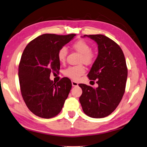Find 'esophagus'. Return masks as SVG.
Instances as JSON below:
<instances>
[{
    "label": "esophagus",
    "instance_id": "obj_1",
    "mask_svg": "<svg viewBox=\"0 0 147 147\" xmlns=\"http://www.w3.org/2000/svg\"><path fill=\"white\" fill-rule=\"evenodd\" d=\"M78 82H76V81H73V80H72V85L73 86H78Z\"/></svg>",
    "mask_w": 147,
    "mask_h": 147
}]
</instances>
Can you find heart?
I'll list each match as a JSON object with an SVG mask.
<instances>
[{
    "label": "heart",
    "mask_w": 147,
    "mask_h": 147,
    "mask_svg": "<svg viewBox=\"0 0 147 147\" xmlns=\"http://www.w3.org/2000/svg\"><path fill=\"white\" fill-rule=\"evenodd\" d=\"M73 48L74 50L80 53L79 63H83L86 65H90L94 61L95 53L90 50L91 47L88 42L83 39L76 40L73 44ZM68 55V50L65 47H61L58 51V59L61 63L65 61L66 58ZM85 73V68L82 65L76 66H71L64 71V74L67 77L71 79L77 80L80 76Z\"/></svg>",
    "instance_id": "b5f03b06"
}]
</instances>
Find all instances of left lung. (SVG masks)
Wrapping results in <instances>:
<instances>
[{
  "label": "left lung",
  "instance_id": "left-lung-1",
  "mask_svg": "<svg viewBox=\"0 0 147 147\" xmlns=\"http://www.w3.org/2000/svg\"><path fill=\"white\" fill-rule=\"evenodd\" d=\"M98 45V55L88 74L90 80H96L98 86L84 84L79 100L84 113L92 118L111 115L119 105L125 91L128 69L125 55L119 45L102 34L84 35Z\"/></svg>",
  "mask_w": 147,
  "mask_h": 147
}]
</instances>
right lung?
I'll return each instance as SVG.
<instances>
[{"instance_id": "1", "label": "right lung", "mask_w": 147, "mask_h": 147, "mask_svg": "<svg viewBox=\"0 0 147 147\" xmlns=\"http://www.w3.org/2000/svg\"><path fill=\"white\" fill-rule=\"evenodd\" d=\"M75 35L42 34L30 41L22 53L18 67L20 91L28 109L39 117H55L67 98L71 80L64 77L56 83L50 74L59 73L58 51Z\"/></svg>"}]
</instances>
